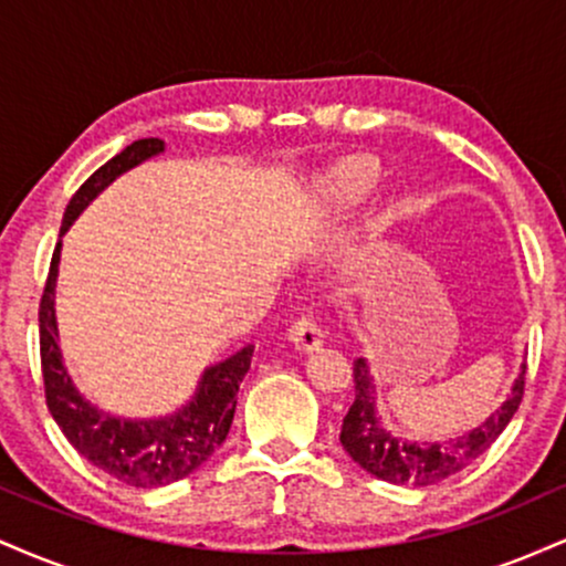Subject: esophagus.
<instances>
[{
    "label": "esophagus",
    "instance_id": "1",
    "mask_svg": "<svg viewBox=\"0 0 566 566\" xmlns=\"http://www.w3.org/2000/svg\"><path fill=\"white\" fill-rule=\"evenodd\" d=\"M287 337L297 350H316L324 343V329L311 316H301L292 322Z\"/></svg>",
    "mask_w": 566,
    "mask_h": 566
}]
</instances>
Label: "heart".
Wrapping results in <instances>:
<instances>
[{
	"instance_id": "1",
	"label": "heart",
	"mask_w": 566,
	"mask_h": 566,
	"mask_svg": "<svg viewBox=\"0 0 566 566\" xmlns=\"http://www.w3.org/2000/svg\"><path fill=\"white\" fill-rule=\"evenodd\" d=\"M380 184V165L373 157H348L322 180V197L327 205L356 207Z\"/></svg>"
}]
</instances>
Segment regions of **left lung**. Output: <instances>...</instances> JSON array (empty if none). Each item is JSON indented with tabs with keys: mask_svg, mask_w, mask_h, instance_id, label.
<instances>
[{
	"mask_svg": "<svg viewBox=\"0 0 566 566\" xmlns=\"http://www.w3.org/2000/svg\"><path fill=\"white\" fill-rule=\"evenodd\" d=\"M524 373L522 367L516 382H513L509 399L503 407L495 409L482 426L473 428L465 437L450 439V441H431V444H420V441H407L401 437H394L386 426L380 423L378 409H375V386L373 375H369L367 359L354 361V386L356 399L348 407V415L343 418L340 428V444L354 463L373 476L382 479L391 484H412V486H428L444 482V479L454 476L471 465L490 444L495 441L503 428L511 423L513 412L522 405L524 396Z\"/></svg>",
	"mask_w": 566,
	"mask_h": 566,
	"instance_id": "obj_1",
	"label": "left lung"
}]
</instances>
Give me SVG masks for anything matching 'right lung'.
<instances>
[{"label": "right lung", "mask_w": 566, "mask_h": 566, "mask_svg": "<svg viewBox=\"0 0 566 566\" xmlns=\"http://www.w3.org/2000/svg\"><path fill=\"white\" fill-rule=\"evenodd\" d=\"M161 151H165V140L143 138L129 143L125 151L97 167L80 186V191L71 197L66 212H63L61 237L103 188L114 184L122 172L133 170L135 165L157 157ZM57 263H61V239L55 244L42 303H39V354H42L44 399H48L50 415L63 437L87 463L129 486L154 490V486L172 484L197 471L229 437L239 382L250 369L255 346H244L226 361L207 367L197 394L178 412L151 420L114 418V415L90 405L76 391L74 380L63 365L55 322Z\"/></svg>", "instance_id": "add662e5"}]
</instances>
